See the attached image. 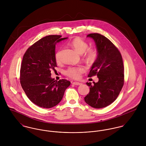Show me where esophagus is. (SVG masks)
I'll list each match as a JSON object with an SVG mask.
<instances>
[{
    "label": "esophagus",
    "instance_id": "1",
    "mask_svg": "<svg viewBox=\"0 0 146 146\" xmlns=\"http://www.w3.org/2000/svg\"><path fill=\"white\" fill-rule=\"evenodd\" d=\"M72 84L74 85H80L82 83H79V82H72Z\"/></svg>",
    "mask_w": 146,
    "mask_h": 146
}]
</instances>
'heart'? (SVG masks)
<instances>
[{"mask_svg":"<svg viewBox=\"0 0 146 146\" xmlns=\"http://www.w3.org/2000/svg\"><path fill=\"white\" fill-rule=\"evenodd\" d=\"M70 44L75 50L80 54L84 53L89 47L88 42L79 37L74 39L70 42ZM97 56L98 53L96 49H89L85 54V58L88 62L93 63L97 59ZM56 60L57 62L60 61V51L56 54ZM84 71L85 70L83 67H69L66 71V74L71 78L77 79L79 78L80 74L83 73Z\"/></svg>","mask_w":146,"mask_h":146,"instance_id":"obj_1","label":"heart"}]
</instances>
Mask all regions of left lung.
<instances>
[{"label":"left lung","instance_id":"obj_1","mask_svg":"<svg viewBox=\"0 0 146 146\" xmlns=\"http://www.w3.org/2000/svg\"><path fill=\"white\" fill-rule=\"evenodd\" d=\"M95 42L97 58L92 64L88 76L97 75V83H86L89 93L85 102L95 108L105 107L113 102L124 85V65L122 56L113 44L104 35L98 33L88 34Z\"/></svg>","mask_w":146,"mask_h":146}]
</instances>
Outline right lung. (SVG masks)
I'll list each match as a JSON object with an SVG mask.
<instances>
[{"instance_id":"right-lung-1","label":"right lung","mask_w":146,"mask_h":146,"mask_svg":"<svg viewBox=\"0 0 146 146\" xmlns=\"http://www.w3.org/2000/svg\"><path fill=\"white\" fill-rule=\"evenodd\" d=\"M48 35L31 45L25 52L21 64L20 83L29 99L42 108H52L62 99L70 82L51 78L57 67L55 49L57 42L68 38Z\"/></svg>"}]
</instances>
